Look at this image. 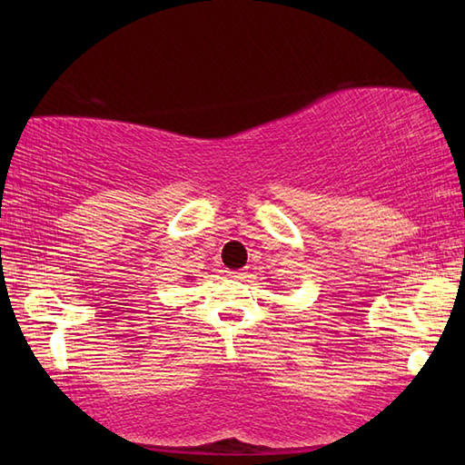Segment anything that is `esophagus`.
Instances as JSON below:
<instances>
[{
  "mask_svg": "<svg viewBox=\"0 0 465 465\" xmlns=\"http://www.w3.org/2000/svg\"><path fill=\"white\" fill-rule=\"evenodd\" d=\"M231 277H244L246 275V270H234V272H229Z\"/></svg>",
  "mask_w": 465,
  "mask_h": 465,
  "instance_id": "34e87169",
  "label": "esophagus"
}]
</instances>
